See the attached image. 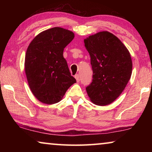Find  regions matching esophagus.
<instances>
[{
	"label": "esophagus",
	"mask_w": 152,
	"mask_h": 152,
	"mask_svg": "<svg viewBox=\"0 0 152 152\" xmlns=\"http://www.w3.org/2000/svg\"><path fill=\"white\" fill-rule=\"evenodd\" d=\"M75 78L76 79L77 82H80V79L79 74H76V75H75Z\"/></svg>",
	"instance_id": "obj_1"
}]
</instances>
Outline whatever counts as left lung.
<instances>
[{"label":"left lung","instance_id":"left-lung-1","mask_svg":"<svg viewBox=\"0 0 152 152\" xmlns=\"http://www.w3.org/2000/svg\"><path fill=\"white\" fill-rule=\"evenodd\" d=\"M91 56L92 82L86 87L91 101L99 106L115 101L125 89L132 72L127 48L116 36L102 31L84 39Z\"/></svg>","mask_w":152,"mask_h":152}]
</instances>
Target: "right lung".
<instances>
[{"instance_id": "add662e5", "label": "right lung", "mask_w": 152, "mask_h": 152, "mask_svg": "<svg viewBox=\"0 0 152 152\" xmlns=\"http://www.w3.org/2000/svg\"><path fill=\"white\" fill-rule=\"evenodd\" d=\"M74 37L70 31L53 27L33 39L25 55L28 84L38 101L48 104L60 102L76 79L69 70L64 50Z\"/></svg>"}]
</instances>
